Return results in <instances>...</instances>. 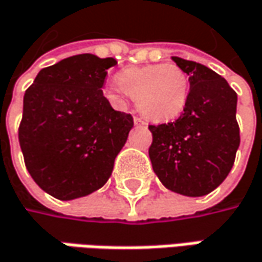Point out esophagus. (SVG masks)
<instances>
[{
    "mask_svg": "<svg viewBox=\"0 0 262 262\" xmlns=\"http://www.w3.org/2000/svg\"><path fill=\"white\" fill-rule=\"evenodd\" d=\"M133 123H135V126H144L145 124V121L139 117H133Z\"/></svg>",
    "mask_w": 262,
    "mask_h": 262,
    "instance_id": "1",
    "label": "esophagus"
}]
</instances>
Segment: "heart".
<instances>
[{
  "instance_id": "1",
  "label": "heart",
  "mask_w": 262,
  "mask_h": 262,
  "mask_svg": "<svg viewBox=\"0 0 262 262\" xmlns=\"http://www.w3.org/2000/svg\"><path fill=\"white\" fill-rule=\"evenodd\" d=\"M108 95L121 99L129 95L136 99L139 111L152 123L172 121L182 114L190 96V80L175 63L132 67L117 75L108 85Z\"/></svg>"
}]
</instances>
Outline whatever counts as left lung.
<instances>
[{"instance_id": "8db88e82", "label": "left lung", "mask_w": 262, "mask_h": 262, "mask_svg": "<svg viewBox=\"0 0 262 262\" xmlns=\"http://www.w3.org/2000/svg\"><path fill=\"white\" fill-rule=\"evenodd\" d=\"M190 80L185 110L173 123L149 126L152 170L170 191L202 197L230 173L240 145L237 95L208 67L172 56Z\"/></svg>"}]
</instances>
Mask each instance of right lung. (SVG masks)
Returning a JSON list of instances; mask_svg holds the SVG:
<instances>
[{"instance_id": "add662e5", "label": "right lung", "mask_w": 262, "mask_h": 262, "mask_svg": "<svg viewBox=\"0 0 262 262\" xmlns=\"http://www.w3.org/2000/svg\"><path fill=\"white\" fill-rule=\"evenodd\" d=\"M114 57H67L38 72L24 96L19 144L41 190L74 200L102 188L133 127L100 90Z\"/></svg>"}]
</instances>
